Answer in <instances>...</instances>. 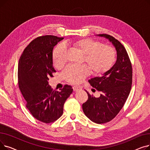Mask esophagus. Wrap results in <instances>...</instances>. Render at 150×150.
Masks as SVG:
<instances>
[{"label":"esophagus","mask_w":150,"mask_h":150,"mask_svg":"<svg viewBox=\"0 0 150 150\" xmlns=\"http://www.w3.org/2000/svg\"><path fill=\"white\" fill-rule=\"evenodd\" d=\"M81 89V88H80L79 86H74L73 87V90H74V91H79V90H80Z\"/></svg>","instance_id":"1"}]
</instances>
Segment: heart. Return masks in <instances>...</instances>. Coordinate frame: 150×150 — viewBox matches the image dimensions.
I'll use <instances>...</instances> for the list:
<instances>
[{"label":"heart","instance_id":"heart-1","mask_svg":"<svg viewBox=\"0 0 150 150\" xmlns=\"http://www.w3.org/2000/svg\"><path fill=\"white\" fill-rule=\"evenodd\" d=\"M72 48L83 55V62H85L91 72L96 75H103L111 69L116 59V52L111 46L103 44L101 42L91 38L78 39L72 44ZM67 49L62 44L54 49L52 59L54 66L61 68L66 62ZM86 65L69 66L63 70L62 76L72 84L80 83L89 74Z\"/></svg>","mask_w":150,"mask_h":150}]
</instances>
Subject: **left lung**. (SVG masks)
<instances>
[{"label":"left lung","mask_w":150,"mask_h":150,"mask_svg":"<svg viewBox=\"0 0 150 150\" xmlns=\"http://www.w3.org/2000/svg\"><path fill=\"white\" fill-rule=\"evenodd\" d=\"M98 36L108 39L114 45L117 61L103 76L89 80L92 87L101 94L96 98L86 91L88 99L83 104V110L91 121L101 124L112 120L123 107L131 89L132 69L128 53L119 41L107 34Z\"/></svg>","instance_id":"1"}]
</instances>
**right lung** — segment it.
Listing matches in <instances>:
<instances>
[{
    "instance_id": "obj_1",
    "label": "right lung",
    "mask_w": 150,
    "mask_h": 150,
    "mask_svg": "<svg viewBox=\"0 0 150 150\" xmlns=\"http://www.w3.org/2000/svg\"><path fill=\"white\" fill-rule=\"evenodd\" d=\"M63 39L39 36L26 47L19 61L18 85L26 107L33 117L45 123L56 121L62 115L65 101L73 92L69 85L60 91L53 90L48 83L56 72L53 67V47Z\"/></svg>"
}]
</instances>
